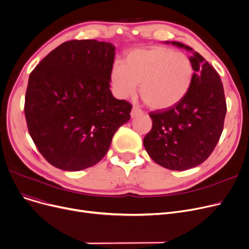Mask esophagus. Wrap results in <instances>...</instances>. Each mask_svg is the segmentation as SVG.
I'll use <instances>...</instances> for the list:
<instances>
[{"instance_id": "1", "label": "esophagus", "mask_w": 249, "mask_h": 249, "mask_svg": "<svg viewBox=\"0 0 249 249\" xmlns=\"http://www.w3.org/2000/svg\"><path fill=\"white\" fill-rule=\"evenodd\" d=\"M140 114H142V111L139 109V108H137V107H133L132 108V111H131V117H135V116H137V115H140Z\"/></svg>"}]
</instances>
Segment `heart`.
Listing matches in <instances>:
<instances>
[{"instance_id":"b5f03b06","label":"heart","mask_w":249,"mask_h":249,"mask_svg":"<svg viewBox=\"0 0 249 249\" xmlns=\"http://www.w3.org/2000/svg\"><path fill=\"white\" fill-rule=\"evenodd\" d=\"M193 76V64L185 53L154 46L128 52L123 64L114 65L111 82L119 98L132 96L140 85L143 102L153 110H164L186 97Z\"/></svg>"}]
</instances>
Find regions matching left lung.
Here are the masks:
<instances>
[{
	"mask_svg": "<svg viewBox=\"0 0 249 249\" xmlns=\"http://www.w3.org/2000/svg\"><path fill=\"white\" fill-rule=\"evenodd\" d=\"M172 44L193 51L180 42ZM193 53L190 60L195 72L188 94L171 108L149 113L152 128L143 139L150 158L172 171H186L210 156L223 131L227 111L218 72L200 53Z\"/></svg>",
	"mask_w": 249,
	"mask_h": 249,
	"instance_id": "obj_1",
	"label": "left lung"
}]
</instances>
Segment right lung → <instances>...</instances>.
<instances>
[{
  "mask_svg": "<svg viewBox=\"0 0 249 249\" xmlns=\"http://www.w3.org/2000/svg\"><path fill=\"white\" fill-rule=\"evenodd\" d=\"M115 47L95 39L67 41L29 75L24 111L37 149L51 164L76 172L97 164L130 119L131 104L110 89Z\"/></svg>",
  "mask_w": 249,
  "mask_h": 249,
  "instance_id": "obj_1",
  "label": "right lung"
}]
</instances>
